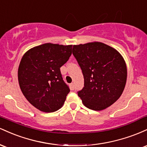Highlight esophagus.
Segmentation results:
<instances>
[{
  "label": "esophagus",
  "instance_id": "obj_1",
  "mask_svg": "<svg viewBox=\"0 0 147 147\" xmlns=\"http://www.w3.org/2000/svg\"><path fill=\"white\" fill-rule=\"evenodd\" d=\"M70 88H71V90H74V89H75V85H74V84L73 83L70 84Z\"/></svg>",
  "mask_w": 147,
  "mask_h": 147
}]
</instances>
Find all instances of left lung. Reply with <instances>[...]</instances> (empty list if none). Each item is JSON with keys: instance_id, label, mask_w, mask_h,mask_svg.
Returning <instances> with one entry per match:
<instances>
[{"instance_id": "left-lung-1", "label": "left lung", "mask_w": 147, "mask_h": 147, "mask_svg": "<svg viewBox=\"0 0 147 147\" xmlns=\"http://www.w3.org/2000/svg\"><path fill=\"white\" fill-rule=\"evenodd\" d=\"M72 54L84 75V87L77 92L84 105L102 111L114 104L122 94L127 78L122 55L101 42L73 45Z\"/></svg>"}]
</instances>
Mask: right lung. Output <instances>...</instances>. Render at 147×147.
Returning <instances> with one entry per match:
<instances>
[{"instance_id": "add662e5", "label": "right lung", "mask_w": 147, "mask_h": 147, "mask_svg": "<svg viewBox=\"0 0 147 147\" xmlns=\"http://www.w3.org/2000/svg\"><path fill=\"white\" fill-rule=\"evenodd\" d=\"M72 45L45 43L31 48L22 57L18 79L23 95L45 113L61 109L70 92L60 68L72 55Z\"/></svg>"}]
</instances>
